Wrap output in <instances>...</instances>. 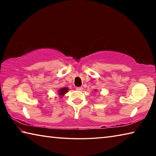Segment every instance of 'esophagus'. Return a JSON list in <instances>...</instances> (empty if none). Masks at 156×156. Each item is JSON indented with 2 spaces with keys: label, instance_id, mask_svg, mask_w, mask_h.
<instances>
[{
  "label": "esophagus",
  "instance_id": "1",
  "mask_svg": "<svg viewBox=\"0 0 156 156\" xmlns=\"http://www.w3.org/2000/svg\"><path fill=\"white\" fill-rule=\"evenodd\" d=\"M83 87H76V90H78V91H82L83 90Z\"/></svg>",
  "mask_w": 156,
  "mask_h": 156
}]
</instances>
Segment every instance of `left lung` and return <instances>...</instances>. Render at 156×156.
Instances as JSON below:
<instances>
[{"label":"left lung","mask_w":156,"mask_h":156,"mask_svg":"<svg viewBox=\"0 0 156 156\" xmlns=\"http://www.w3.org/2000/svg\"><path fill=\"white\" fill-rule=\"evenodd\" d=\"M95 91H96V89H95Z\"/></svg>","instance_id":"obj_1"}]
</instances>
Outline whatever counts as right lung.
Segmentation results:
<instances>
[{
  "label": "right lung",
  "mask_w": 156,
  "mask_h": 156,
  "mask_svg": "<svg viewBox=\"0 0 156 156\" xmlns=\"http://www.w3.org/2000/svg\"><path fill=\"white\" fill-rule=\"evenodd\" d=\"M68 91H69V89H68L67 87H64V88L60 89L59 90H58V95H59V96H60V97H62V96H64V95H65L66 93H67Z\"/></svg>",
  "instance_id": "obj_1"
}]
</instances>
